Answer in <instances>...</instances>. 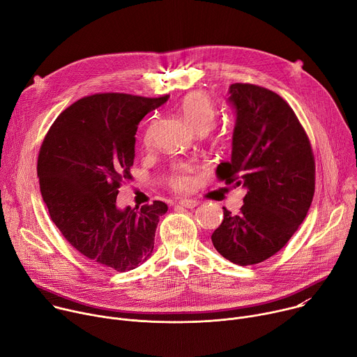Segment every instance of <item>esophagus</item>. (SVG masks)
Returning a JSON list of instances; mask_svg holds the SVG:
<instances>
[{
  "mask_svg": "<svg viewBox=\"0 0 357 357\" xmlns=\"http://www.w3.org/2000/svg\"><path fill=\"white\" fill-rule=\"evenodd\" d=\"M179 205L186 209H195L199 205V202L193 200V199H182V200H179Z\"/></svg>",
  "mask_w": 357,
  "mask_h": 357,
  "instance_id": "esophagus-1",
  "label": "esophagus"
}]
</instances>
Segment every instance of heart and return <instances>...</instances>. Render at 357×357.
Instances as JSON below:
<instances>
[{"instance_id":"heart-1","label":"heart","mask_w":357,"mask_h":357,"mask_svg":"<svg viewBox=\"0 0 357 357\" xmlns=\"http://www.w3.org/2000/svg\"><path fill=\"white\" fill-rule=\"evenodd\" d=\"M183 119L197 131L206 132L211 130L218 119V110L212 98L205 91L188 93L178 106ZM152 139V123L146 126L142 134V144L149 145ZM193 172L186 162L174 164L167 178V185L174 192H188L193 186Z\"/></svg>"}]
</instances>
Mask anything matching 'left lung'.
Here are the masks:
<instances>
[{
    "instance_id": "left-lung-1",
    "label": "left lung",
    "mask_w": 357,
    "mask_h": 357,
    "mask_svg": "<svg viewBox=\"0 0 357 357\" xmlns=\"http://www.w3.org/2000/svg\"><path fill=\"white\" fill-rule=\"evenodd\" d=\"M236 107L231 160L216 176L247 189L237 215L223 208L215 248L229 261L254 266L278 252L307 216L315 193V158L296 114L277 93L250 83L230 86Z\"/></svg>"
}]
</instances>
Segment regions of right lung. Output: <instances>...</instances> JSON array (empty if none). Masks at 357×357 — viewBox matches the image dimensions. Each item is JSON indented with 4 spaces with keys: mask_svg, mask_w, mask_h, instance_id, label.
I'll return each instance as SVG.
<instances>
[{
    "mask_svg": "<svg viewBox=\"0 0 357 357\" xmlns=\"http://www.w3.org/2000/svg\"><path fill=\"white\" fill-rule=\"evenodd\" d=\"M168 97L86 96L63 110L43 138L36 172L49 216L68 243L94 264L124 273L154 250L167 203L154 200L141 209L121 211L116 199L120 186L132 179L139 121Z\"/></svg>",
    "mask_w": 357,
    "mask_h": 357,
    "instance_id": "right-lung-1",
    "label": "right lung"
}]
</instances>
